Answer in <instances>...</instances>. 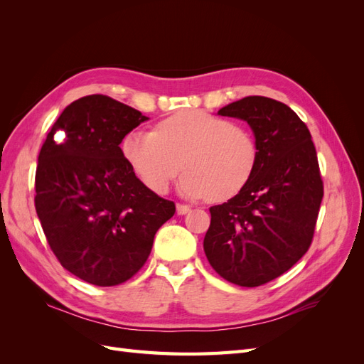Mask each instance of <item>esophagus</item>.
Masks as SVG:
<instances>
[{"instance_id": "34e87169", "label": "esophagus", "mask_w": 364, "mask_h": 364, "mask_svg": "<svg viewBox=\"0 0 364 364\" xmlns=\"http://www.w3.org/2000/svg\"><path fill=\"white\" fill-rule=\"evenodd\" d=\"M191 208L188 205H183V203H178L176 205V213H178V215H185L186 213H190Z\"/></svg>"}]
</instances>
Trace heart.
<instances>
[{
	"instance_id": "1",
	"label": "heart",
	"mask_w": 364,
	"mask_h": 364,
	"mask_svg": "<svg viewBox=\"0 0 364 364\" xmlns=\"http://www.w3.org/2000/svg\"><path fill=\"white\" fill-rule=\"evenodd\" d=\"M121 155L147 188L167 193L176 176L183 196L225 202L250 181L258 162L252 132L203 111H181L159 121L155 132L130 130Z\"/></svg>"
}]
</instances>
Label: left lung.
<instances>
[{
	"instance_id": "left-lung-1",
	"label": "left lung",
	"mask_w": 364,
	"mask_h": 364,
	"mask_svg": "<svg viewBox=\"0 0 364 364\" xmlns=\"http://www.w3.org/2000/svg\"><path fill=\"white\" fill-rule=\"evenodd\" d=\"M217 114L250 126L258 162L243 190L209 208L203 250L220 277L258 287L291 269L311 245L323 197L316 149L304 121L273 98L245 97Z\"/></svg>"
}]
</instances>
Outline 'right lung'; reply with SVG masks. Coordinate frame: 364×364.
I'll return each instance as SVG.
<instances>
[{
    "label": "right lung",
    "instance_id": "add662e5",
    "mask_svg": "<svg viewBox=\"0 0 364 364\" xmlns=\"http://www.w3.org/2000/svg\"><path fill=\"white\" fill-rule=\"evenodd\" d=\"M147 119L107 95H86L63 109L39 153L35 206L43 234L63 269L98 287L134 277L176 211L121 155V139Z\"/></svg>",
    "mask_w": 364,
    "mask_h": 364
}]
</instances>
